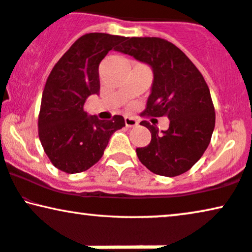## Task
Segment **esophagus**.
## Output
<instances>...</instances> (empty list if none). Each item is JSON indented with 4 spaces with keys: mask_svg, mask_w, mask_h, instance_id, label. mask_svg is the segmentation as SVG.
Returning a JSON list of instances; mask_svg holds the SVG:
<instances>
[{
    "mask_svg": "<svg viewBox=\"0 0 252 252\" xmlns=\"http://www.w3.org/2000/svg\"><path fill=\"white\" fill-rule=\"evenodd\" d=\"M138 120L135 118H132V117H125V125L126 127H134L138 125Z\"/></svg>",
    "mask_w": 252,
    "mask_h": 252,
    "instance_id": "34e87169",
    "label": "esophagus"
}]
</instances>
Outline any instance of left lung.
<instances>
[{"label":"left lung","instance_id":"obj_1","mask_svg":"<svg viewBox=\"0 0 252 252\" xmlns=\"http://www.w3.org/2000/svg\"><path fill=\"white\" fill-rule=\"evenodd\" d=\"M117 51L153 69L152 93L142 116H166L170 120L169 128L162 132L147 120L140 123L152 133L149 145L136 148L140 162L156 175L175 177L184 174L207 149L215 126L214 105L204 76L165 39L127 38Z\"/></svg>","mask_w":252,"mask_h":252}]
</instances>
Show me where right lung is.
Listing matches in <instances>:
<instances>
[{
  "label": "right lung",
  "instance_id": "right-lung-1",
  "mask_svg": "<svg viewBox=\"0 0 252 252\" xmlns=\"http://www.w3.org/2000/svg\"><path fill=\"white\" fill-rule=\"evenodd\" d=\"M125 37L87 33L62 55L42 91L38 133L55 168L67 174L86 171L102 158L111 135L125 126L122 116L100 120L88 116L84 103L99 94L100 61Z\"/></svg>",
  "mask_w": 252,
  "mask_h": 252
}]
</instances>
